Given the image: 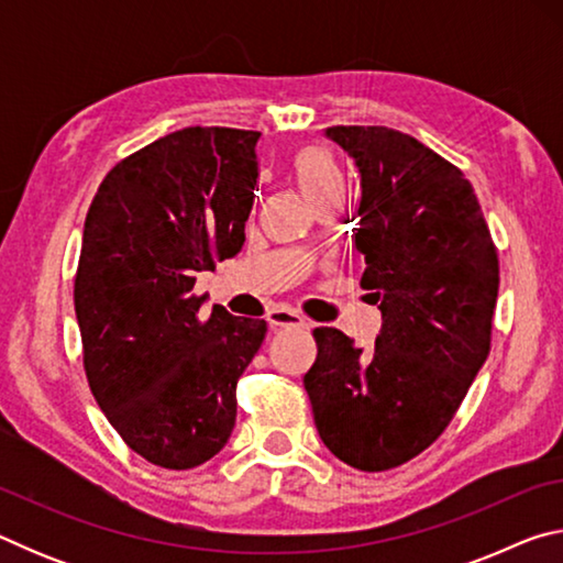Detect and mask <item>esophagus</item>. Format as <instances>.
I'll use <instances>...</instances> for the list:
<instances>
[{"label":"esophagus","instance_id":"1","mask_svg":"<svg viewBox=\"0 0 563 563\" xmlns=\"http://www.w3.org/2000/svg\"><path fill=\"white\" fill-rule=\"evenodd\" d=\"M268 325L271 328H305V318H300L295 310L275 308L268 312Z\"/></svg>","mask_w":563,"mask_h":563}]
</instances>
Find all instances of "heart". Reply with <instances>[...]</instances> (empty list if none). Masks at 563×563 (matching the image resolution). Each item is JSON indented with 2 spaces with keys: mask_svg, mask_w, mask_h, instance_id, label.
<instances>
[{
  "mask_svg": "<svg viewBox=\"0 0 563 563\" xmlns=\"http://www.w3.org/2000/svg\"><path fill=\"white\" fill-rule=\"evenodd\" d=\"M292 168L302 190L312 198V201H318V198L328 194H335V190H342V176L328 151L302 148L300 154L295 156Z\"/></svg>",
  "mask_w": 563,
  "mask_h": 563,
  "instance_id": "b5f03b06",
  "label": "heart"
}]
</instances>
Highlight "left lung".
Returning a JSON list of instances; mask_svg holds the SVG:
<instances>
[{
	"instance_id": "left-lung-1",
	"label": "left lung",
	"mask_w": 563,
	"mask_h": 563,
	"mask_svg": "<svg viewBox=\"0 0 563 563\" xmlns=\"http://www.w3.org/2000/svg\"><path fill=\"white\" fill-rule=\"evenodd\" d=\"M325 136L360 170L352 238L383 328L369 352L335 328L312 330L318 357L302 383L328 450L385 472L444 432L487 360L497 247L470 180L415 136L387 126Z\"/></svg>"
}]
</instances>
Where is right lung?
Segmentation results:
<instances>
[{
    "mask_svg": "<svg viewBox=\"0 0 563 563\" xmlns=\"http://www.w3.org/2000/svg\"><path fill=\"white\" fill-rule=\"evenodd\" d=\"M258 131L188 126L113 166L84 223L74 308L84 369L113 430L166 470H194L235 427V385L265 320L201 312L196 275L245 243Z\"/></svg>",
    "mask_w": 563,
    "mask_h": 563,
    "instance_id": "obj_1",
    "label": "right lung"
}]
</instances>
